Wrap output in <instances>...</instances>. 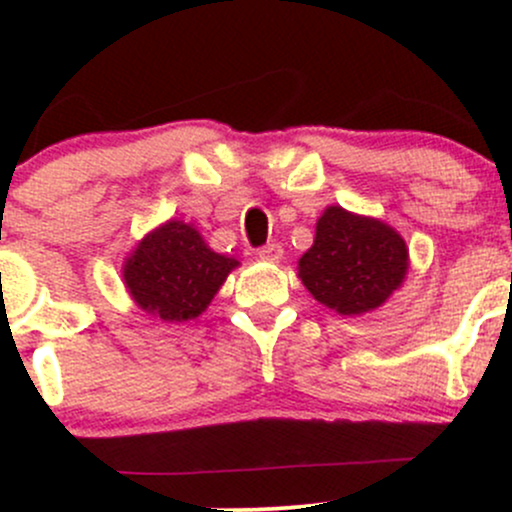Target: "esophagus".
<instances>
[{
	"instance_id": "1",
	"label": "esophagus",
	"mask_w": 512,
	"mask_h": 512,
	"mask_svg": "<svg viewBox=\"0 0 512 512\" xmlns=\"http://www.w3.org/2000/svg\"><path fill=\"white\" fill-rule=\"evenodd\" d=\"M260 257L262 262H269V264H276V262H281V257H284V250H281V245H276V243H269V245H264V248L260 250Z\"/></svg>"
}]
</instances>
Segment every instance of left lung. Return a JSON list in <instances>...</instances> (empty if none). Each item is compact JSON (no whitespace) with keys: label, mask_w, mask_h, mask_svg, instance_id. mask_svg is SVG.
Returning a JSON list of instances; mask_svg holds the SVG:
<instances>
[{"label":"left lung","mask_w":512,"mask_h":512,"mask_svg":"<svg viewBox=\"0 0 512 512\" xmlns=\"http://www.w3.org/2000/svg\"><path fill=\"white\" fill-rule=\"evenodd\" d=\"M409 248L397 228L332 204L315 223V240L298 260V279L317 303L339 315L380 308L404 284Z\"/></svg>","instance_id":"1"}]
</instances>
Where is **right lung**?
I'll return each mask as SVG.
<instances>
[{"mask_svg":"<svg viewBox=\"0 0 512 512\" xmlns=\"http://www.w3.org/2000/svg\"><path fill=\"white\" fill-rule=\"evenodd\" d=\"M236 257L209 248L192 223L168 219L134 245L122 262V281L139 310L180 325L209 308Z\"/></svg>","mask_w":512,"mask_h":512,"instance_id":"1","label":"right lung"}]
</instances>
